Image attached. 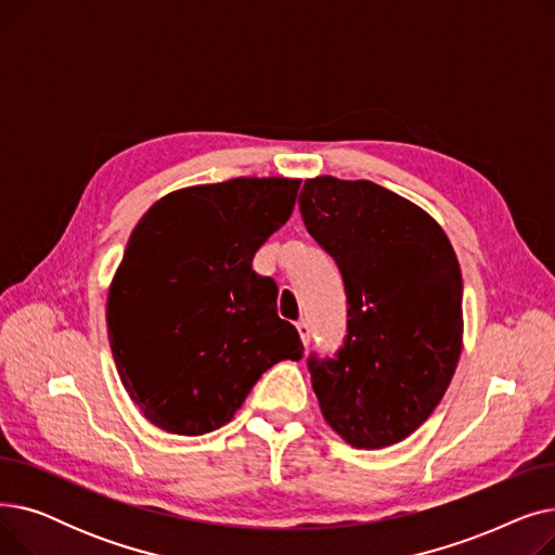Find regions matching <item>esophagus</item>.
Here are the masks:
<instances>
[{"label": "esophagus", "mask_w": 555, "mask_h": 555, "mask_svg": "<svg viewBox=\"0 0 555 555\" xmlns=\"http://www.w3.org/2000/svg\"><path fill=\"white\" fill-rule=\"evenodd\" d=\"M297 331H299V337L304 341V346L310 344V324L306 322V319H301V322H297Z\"/></svg>", "instance_id": "34e87169"}]
</instances>
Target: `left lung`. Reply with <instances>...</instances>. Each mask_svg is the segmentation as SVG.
<instances>
[{
    "label": "left lung",
    "mask_w": 555,
    "mask_h": 555,
    "mask_svg": "<svg viewBox=\"0 0 555 555\" xmlns=\"http://www.w3.org/2000/svg\"><path fill=\"white\" fill-rule=\"evenodd\" d=\"M310 236L337 262L348 335L335 360H308L322 416L341 441H404L448 391L463 348V281L443 227L369 180H306Z\"/></svg>",
    "instance_id": "left-lung-1"
}]
</instances>
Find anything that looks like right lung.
I'll return each mask as SVG.
<instances>
[{"label":"right lung","instance_id":"right-lung-1","mask_svg":"<svg viewBox=\"0 0 555 555\" xmlns=\"http://www.w3.org/2000/svg\"><path fill=\"white\" fill-rule=\"evenodd\" d=\"M301 180L236 178L178 189L143 214L107 293L112 358L155 427L199 436L227 425L258 377L301 360L254 254L295 209Z\"/></svg>","mask_w":555,"mask_h":555}]
</instances>
